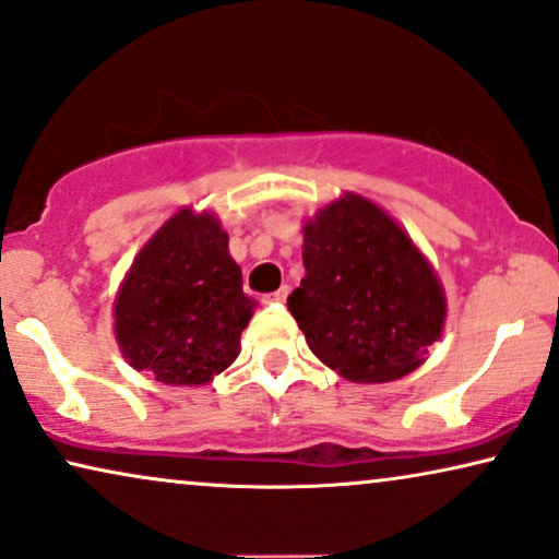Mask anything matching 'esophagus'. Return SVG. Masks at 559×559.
Here are the masks:
<instances>
[{
	"label": "esophagus",
	"mask_w": 559,
	"mask_h": 559,
	"mask_svg": "<svg viewBox=\"0 0 559 559\" xmlns=\"http://www.w3.org/2000/svg\"><path fill=\"white\" fill-rule=\"evenodd\" d=\"M286 296H288V286H281L278 292H273V294L265 296V304H284Z\"/></svg>",
	"instance_id": "1"
}]
</instances>
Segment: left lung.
Segmentation results:
<instances>
[{"label": "left lung", "instance_id": "left-lung-1", "mask_svg": "<svg viewBox=\"0 0 559 559\" xmlns=\"http://www.w3.org/2000/svg\"><path fill=\"white\" fill-rule=\"evenodd\" d=\"M301 286L288 296L326 368L355 383L399 381L442 337L448 301L435 267L381 206L345 193L304 225Z\"/></svg>", "mask_w": 559, "mask_h": 559}]
</instances>
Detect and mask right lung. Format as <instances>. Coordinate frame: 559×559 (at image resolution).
Returning <instances> with one entry per match:
<instances>
[{"label": "right lung", "instance_id": "1", "mask_svg": "<svg viewBox=\"0 0 559 559\" xmlns=\"http://www.w3.org/2000/svg\"><path fill=\"white\" fill-rule=\"evenodd\" d=\"M212 212H176L132 260L115 299L124 360L168 385H204L240 355L255 301Z\"/></svg>", "mask_w": 559, "mask_h": 559}]
</instances>
